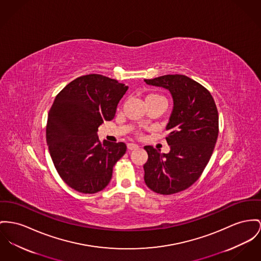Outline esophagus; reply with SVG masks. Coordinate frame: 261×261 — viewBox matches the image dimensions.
Instances as JSON below:
<instances>
[{
    "mask_svg": "<svg viewBox=\"0 0 261 261\" xmlns=\"http://www.w3.org/2000/svg\"><path fill=\"white\" fill-rule=\"evenodd\" d=\"M127 148L130 149V150H134V149H137L139 148V145L137 143H134V142H129L127 143Z\"/></svg>",
    "mask_w": 261,
    "mask_h": 261,
    "instance_id": "34e87169",
    "label": "esophagus"
}]
</instances>
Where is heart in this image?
Segmentation results:
<instances>
[{"label":"heart","instance_id":"obj_1","mask_svg":"<svg viewBox=\"0 0 261 261\" xmlns=\"http://www.w3.org/2000/svg\"><path fill=\"white\" fill-rule=\"evenodd\" d=\"M147 97H160V96H158V95H154V94H151V95H148ZM146 97V98H147Z\"/></svg>","mask_w":261,"mask_h":261}]
</instances>
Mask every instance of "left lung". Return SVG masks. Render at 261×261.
<instances>
[{
    "instance_id": "left-lung-1",
    "label": "left lung",
    "mask_w": 261,
    "mask_h": 261,
    "mask_svg": "<svg viewBox=\"0 0 261 261\" xmlns=\"http://www.w3.org/2000/svg\"><path fill=\"white\" fill-rule=\"evenodd\" d=\"M147 85L167 89L173 109L166 125L168 153L144 146L148 159L143 165L147 187L161 195L183 191L194 184L215 148L219 135L217 106L205 87L185 75L144 79Z\"/></svg>"
}]
</instances>
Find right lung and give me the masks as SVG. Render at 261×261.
<instances>
[{
    "label": "right lung",
    "instance_id": "add662e5",
    "mask_svg": "<svg viewBox=\"0 0 261 261\" xmlns=\"http://www.w3.org/2000/svg\"><path fill=\"white\" fill-rule=\"evenodd\" d=\"M127 89L115 79L89 74L70 82L56 96L48 113L46 141L57 172L72 189L94 194L110 183L126 145L102 143L97 132L104 121L114 119Z\"/></svg>",
    "mask_w": 261,
    "mask_h": 261
}]
</instances>
